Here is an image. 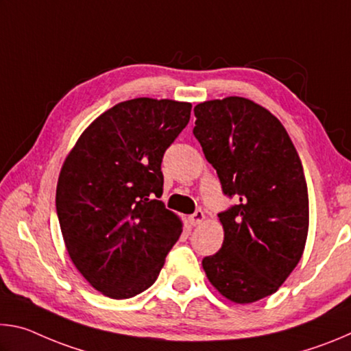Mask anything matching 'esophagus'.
<instances>
[{"label": "esophagus", "instance_id": "esophagus-1", "mask_svg": "<svg viewBox=\"0 0 351 351\" xmlns=\"http://www.w3.org/2000/svg\"><path fill=\"white\" fill-rule=\"evenodd\" d=\"M204 218H206L204 212L203 210H197V212L193 213V215L189 217V221H190V224H192V226H198V224H201V223L204 221Z\"/></svg>", "mask_w": 351, "mask_h": 351}]
</instances>
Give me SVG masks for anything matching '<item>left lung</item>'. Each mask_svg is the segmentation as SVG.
Listing matches in <instances>:
<instances>
[{"instance_id": "left-lung-1", "label": "left lung", "mask_w": 351, "mask_h": 351, "mask_svg": "<svg viewBox=\"0 0 351 351\" xmlns=\"http://www.w3.org/2000/svg\"><path fill=\"white\" fill-rule=\"evenodd\" d=\"M195 138L226 197L224 241L203 268L218 293L252 304L282 287L304 254L310 209L304 167L287 130L245 97L198 104Z\"/></svg>"}]
</instances>
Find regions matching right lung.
Instances as JSON below:
<instances>
[{
	"label": "right lung",
	"instance_id": "right-lung-1",
	"mask_svg": "<svg viewBox=\"0 0 351 351\" xmlns=\"http://www.w3.org/2000/svg\"><path fill=\"white\" fill-rule=\"evenodd\" d=\"M192 104L139 97L100 114L58 176L56 207L75 268L111 299L150 288L182 232L161 198L162 156Z\"/></svg>",
	"mask_w": 351,
	"mask_h": 351
}]
</instances>
